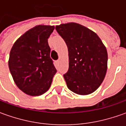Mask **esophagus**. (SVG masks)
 Listing matches in <instances>:
<instances>
[{
  "mask_svg": "<svg viewBox=\"0 0 126 126\" xmlns=\"http://www.w3.org/2000/svg\"><path fill=\"white\" fill-rule=\"evenodd\" d=\"M60 60L57 61V62H56V64H57V65H59V64H60Z\"/></svg>",
  "mask_w": 126,
  "mask_h": 126,
  "instance_id": "obj_1",
  "label": "esophagus"
}]
</instances>
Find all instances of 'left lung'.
<instances>
[{"label":"left lung","instance_id":"obj_1","mask_svg":"<svg viewBox=\"0 0 126 126\" xmlns=\"http://www.w3.org/2000/svg\"><path fill=\"white\" fill-rule=\"evenodd\" d=\"M55 29L68 47L69 70L64 75L68 88L80 95L93 93L106 76V47L96 33L78 23L62 24Z\"/></svg>","mask_w":126,"mask_h":126}]
</instances>
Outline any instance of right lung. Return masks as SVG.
<instances>
[{
	"instance_id": "right-lung-1",
	"label": "right lung",
	"mask_w": 126,
	"mask_h": 126,
	"mask_svg": "<svg viewBox=\"0 0 126 126\" xmlns=\"http://www.w3.org/2000/svg\"><path fill=\"white\" fill-rule=\"evenodd\" d=\"M54 29V26L37 25L19 37L11 48L9 69L17 87L28 95L45 93L57 72L47 42Z\"/></svg>"
}]
</instances>
